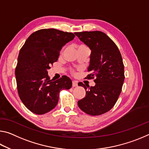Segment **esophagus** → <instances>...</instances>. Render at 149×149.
<instances>
[{
  "label": "esophagus",
  "mask_w": 149,
  "mask_h": 149,
  "mask_svg": "<svg viewBox=\"0 0 149 149\" xmlns=\"http://www.w3.org/2000/svg\"><path fill=\"white\" fill-rule=\"evenodd\" d=\"M72 86L73 87H77V82L76 81H72Z\"/></svg>",
  "instance_id": "34e87169"
}]
</instances>
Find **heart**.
Wrapping results in <instances>:
<instances>
[{"label":"heart","instance_id":"b5f03b06","mask_svg":"<svg viewBox=\"0 0 149 149\" xmlns=\"http://www.w3.org/2000/svg\"><path fill=\"white\" fill-rule=\"evenodd\" d=\"M81 46H84V45H81ZM80 47V46H79ZM63 50H64V49H62V51H63Z\"/></svg>","mask_w":149,"mask_h":149}]
</instances>
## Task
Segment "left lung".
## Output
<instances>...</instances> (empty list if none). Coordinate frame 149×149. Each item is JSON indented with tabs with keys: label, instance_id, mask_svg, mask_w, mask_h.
I'll return each mask as SVG.
<instances>
[{
	"label": "left lung",
	"instance_id": "left-lung-1",
	"mask_svg": "<svg viewBox=\"0 0 149 149\" xmlns=\"http://www.w3.org/2000/svg\"><path fill=\"white\" fill-rule=\"evenodd\" d=\"M75 34L91 50L87 68L91 74L87 77L96 78L93 87L78 84L86 91L84 99L78 100V107L89 115H101L114 107L122 91L125 79L122 55L116 45L104 33L95 31Z\"/></svg>",
	"mask_w": 149,
	"mask_h": 149
}]
</instances>
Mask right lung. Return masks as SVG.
I'll return each instance as SVG.
<instances>
[{"label":"right lung","instance_id":"add662e5","mask_svg":"<svg viewBox=\"0 0 149 149\" xmlns=\"http://www.w3.org/2000/svg\"><path fill=\"white\" fill-rule=\"evenodd\" d=\"M74 37L72 33L40 29L33 33L20 49L15 70L17 92L31 112L36 114L49 112L58 102L60 91L71 88L72 82L68 77L63 75L52 81L48 70L58 60L62 48Z\"/></svg>","mask_w":149,"mask_h":149}]
</instances>
